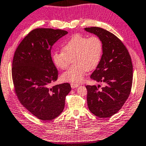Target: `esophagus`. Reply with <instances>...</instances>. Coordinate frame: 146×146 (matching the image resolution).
Listing matches in <instances>:
<instances>
[{"label": "esophagus", "instance_id": "1", "mask_svg": "<svg viewBox=\"0 0 146 146\" xmlns=\"http://www.w3.org/2000/svg\"><path fill=\"white\" fill-rule=\"evenodd\" d=\"M70 86H71V87L72 89H74V88H76V87H78V86H80L79 84H74V83H71L70 84Z\"/></svg>", "mask_w": 146, "mask_h": 146}]
</instances>
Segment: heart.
<instances>
[{"instance_id": "1", "label": "heart", "mask_w": 146, "mask_h": 146, "mask_svg": "<svg viewBox=\"0 0 146 146\" xmlns=\"http://www.w3.org/2000/svg\"><path fill=\"white\" fill-rule=\"evenodd\" d=\"M102 53L103 44L98 36L87 38L77 34L62 46V51L53 53L52 60L58 68L64 70L72 59L74 64L62 74L60 79L65 82L78 84L84 80L88 69L93 70L98 65Z\"/></svg>"}]
</instances>
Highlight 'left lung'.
Returning <instances> with one entry per match:
<instances>
[{"instance_id":"obj_1","label":"left lung","mask_w":146,"mask_h":146,"mask_svg":"<svg viewBox=\"0 0 146 146\" xmlns=\"http://www.w3.org/2000/svg\"><path fill=\"white\" fill-rule=\"evenodd\" d=\"M102 40L103 53L100 63L91 78L104 83L98 90L96 86H87L89 110L100 118L110 117L121 108L131 93L133 84L131 58L123 42L112 33L100 27L85 28Z\"/></svg>"}]
</instances>
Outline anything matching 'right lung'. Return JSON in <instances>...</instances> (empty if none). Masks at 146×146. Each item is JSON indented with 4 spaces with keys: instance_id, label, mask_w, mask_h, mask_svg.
Listing matches in <instances>:
<instances>
[{
    "instance_id": "add662e5",
    "label": "right lung",
    "mask_w": 146,
    "mask_h": 146,
    "mask_svg": "<svg viewBox=\"0 0 146 146\" xmlns=\"http://www.w3.org/2000/svg\"><path fill=\"white\" fill-rule=\"evenodd\" d=\"M67 34L60 29H34L21 42L13 56L12 74L15 93L21 104L40 120L58 117L71 91L68 83L50 87L58 78L51 48Z\"/></svg>"
}]
</instances>
